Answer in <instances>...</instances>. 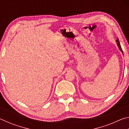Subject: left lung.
<instances>
[{
	"instance_id": "obj_1",
	"label": "left lung",
	"mask_w": 129,
	"mask_h": 129,
	"mask_svg": "<svg viewBox=\"0 0 129 129\" xmlns=\"http://www.w3.org/2000/svg\"><path fill=\"white\" fill-rule=\"evenodd\" d=\"M116 42H117V44L118 47V48H119V49L120 50V51H121L122 52V53H123V51H122V48H121V45H120V43H119V39H118V38H117V39L116 40Z\"/></svg>"
}]
</instances>
